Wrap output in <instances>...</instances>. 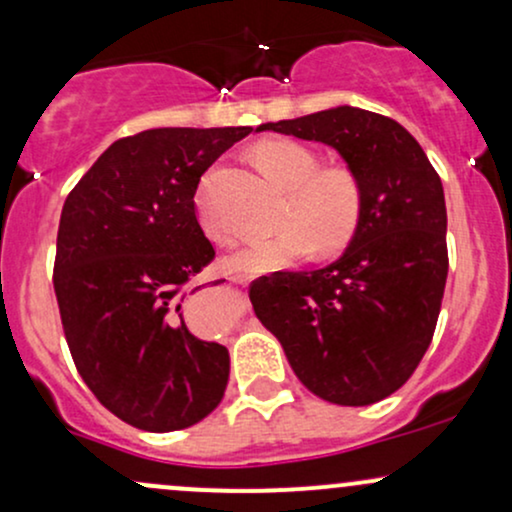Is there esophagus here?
Instances as JSON below:
<instances>
[{
    "label": "esophagus",
    "instance_id": "esophagus-1",
    "mask_svg": "<svg viewBox=\"0 0 512 512\" xmlns=\"http://www.w3.org/2000/svg\"><path fill=\"white\" fill-rule=\"evenodd\" d=\"M231 281H233V284H245V281H248V276H243V274H233V276H231Z\"/></svg>",
    "mask_w": 512,
    "mask_h": 512
}]
</instances>
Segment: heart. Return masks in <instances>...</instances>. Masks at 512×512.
Segmentation results:
<instances>
[{
  "label": "heart",
  "mask_w": 512,
  "mask_h": 512,
  "mask_svg": "<svg viewBox=\"0 0 512 512\" xmlns=\"http://www.w3.org/2000/svg\"><path fill=\"white\" fill-rule=\"evenodd\" d=\"M252 158L269 178L289 190L281 209L286 226L228 255L226 267L231 272H269L301 260L313 245L317 252H337L354 240L363 221V185L354 170L320 166V156L293 139H264L252 146ZM195 209L199 226L211 240L231 243L233 231L211 207L209 178L199 185Z\"/></svg>",
  "instance_id": "1"
}]
</instances>
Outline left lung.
<instances>
[{"mask_svg":"<svg viewBox=\"0 0 512 512\" xmlns=\"http://www.w3.org/2000/svg\"><path fill=\"white\" fill-rule=\"evenodd\" d=\"M262 129L332 146L363 185V221L337 262L250 286L255 315L317 397L366 407L424 358L448 279L443 182L390 117L339 105Z\"/></svg>","mask_w":512,"mask_h":512,"instance_id":"obj_1","label":"left lung"}]
</instances>
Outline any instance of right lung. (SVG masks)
Masks as SVG:
<instances>
[{
    "instance_id": "obj_1",
    "label": "right lung",
    "mask_w": 512,
    "mask_h": 512,
    "mask_svg": "<svg viewBox=\"0 0 512 512\" xmlns=\"http://www.w3.org/2000/svg\"><path fill=\"white\" fill-rule=\"evenodd\" d=\"M252 127H158L117 139L76 182L57 231V305L76 370L105 409L151 433L195 426L228 385L226 346L182 303L214 260L199 178Z\"/></svg>"
}]
</instances>
